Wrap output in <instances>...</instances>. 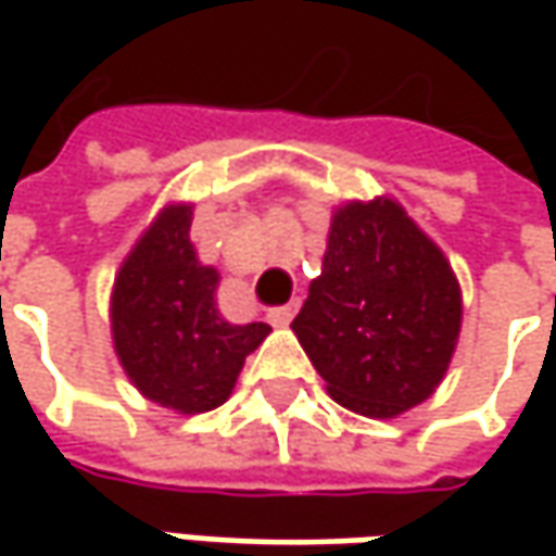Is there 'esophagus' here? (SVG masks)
<instances>
[{
    "label": "esophagus",
    "mask_w": 556,
    "mask_h": 556,
    "mask_svg": "<svg viewBox=\"0 0 556 556\" xmlns=\"http://www.w3.org/2000/svg\"><path fill=\"white\" fill-rule=\"evenodd\" d=\"M293 315H296V303H288V306H275V309L268 312V321H271L275 328H288Z\"/></svg>",
    "instance_id": "1"
}]
</instances>
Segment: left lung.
Masks as SVG:
<instances>
[{"instance_id":"1","label":"left lung","mask_w":556,"mask_h":556,"mask_svg":"<svg viewBox=\"0 0 556 556\" xmlns=\"http://www.w3.org/2000/svg\"><path fill=\"white\" fill-rule=\"evenodd\" d=\"M290 328L343 408L395 417L445 377L458 278L399 203L353 201L333 213L321 275Z\"/></svg>"}]
</instances>
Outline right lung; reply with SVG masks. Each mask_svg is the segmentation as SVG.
<instances>
[{
	"label": "right lung",
	"mask_w": 556,
	"mask_h": 556,
	"mask_svg": "<svg viewBox=\"0 0 556 556\" xmlns=\"http://www.w3.org/2000/svg\"><path fill=\"white\" fill-rule=\"evenodd\" d=\"M191 206H166L119 266L111 333L123 371L144 399L179 415L219 408L244 358L271 331L263 321L231 325L216 309L219 271L201 266Z\"/></svg>",
	"instance_id": "add662e5"
}]
</instances>
